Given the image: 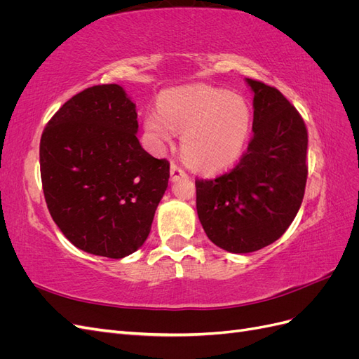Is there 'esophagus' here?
Returning <instances> with one entry per match:
<instances>
[{"label":"esophagus","mask_w":359,"mask_h":359,"mask_svg":"<svg viewBox=\"0 0 359 359\" xmlns=\"http://www.w3.org/2000/svg\"><path fill=\"white\" fill-rule=\"evenodd\" d=\"M170 177H172V181H177L180 178L187 177V173L181 166H178L177 163H172V165H170Z\"/></svg>","instance_id":"obj_1"}]
</instances>
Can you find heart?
I'll list each match as a JSON object with an SVG mask.
<instances>
[{"label": "heart", "instance_id": "obj_1", "mask_svg": "<svg viewBox=\"0 0 359 359\" xmlns=\"http://www.w3.org/2000/svg\"><path fill=\"white\" fill-rule=\"evenodd\" d=\"M253 115L244 97L211 85H187L163 93L144 127L157 147L184 132L182 154L191 166L219 172L241 157L252 133Z\"/></svg>", "mask_w": 359, "mask_h": 359}]
</instances>
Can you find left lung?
<instances>
[{
    "label": "left lung",
    "mask_w": 359,
    "mask_h": 359,
    "mask_svg": "<svg viewBox=\"0 0 359 359\" xmlns=\"http://www.w3.org/2000/svg\"><path fill=\"white\" fill-rule=\"evenodd\" d=\"M253 91V137L238 165L196 180V210L210 240L231 253L277 241L295 219L307 182V128L274 86L245 79Z\"/></svg>",
    "instance_id": "8db88e82"
}]
</instances>
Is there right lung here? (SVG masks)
I'll return each instance as SVG.
<instances>
[{
  "instance_id": "add662e5",
  "label": "right lung",
  "mask_w": 359,
  "mask_h": 359,
  "mask_svg": "<svg viewBox=\"0 0 359 359\" xmlns=\"http://www.w3.org/2000/svg\"><path fill=\"white\" fill-rule=\"evenodd\" d=\"M136 104L116 83L73 95L40 139L53 222L86 253L121 259L142 247L168 189L169 161L140 147Z\"/></svg>"
}]
</instances>
